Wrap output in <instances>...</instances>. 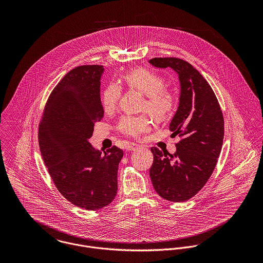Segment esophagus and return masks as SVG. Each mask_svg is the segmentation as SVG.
<instances>
[{
  "instance_id": "esophagus-1",
  "label": "esophagus",
  "mask_w": 263,
  "mask_h": 263,
  "mask_svg": "<svg viewBox=\"0 0 263 263\" xmlns=\"http://www.w3.org/2000/svg\"><path fill=\"white\" fill-rule=\"evenodd\" d=\"M140 148V146L139 145H137V144H134V143H132V144H128L126 147H125V150L126 151H136L137 149H139Z\"/></svg>"
}]
</instances>
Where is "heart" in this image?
Returning <instances> with one entry per match:
<instances>
[{"label": "heart", "mask_w": 263, "mask_h": 263, "mask_svg": "<svg viewBox=\"0 0 263 263\" xmlns=\"http://www.w3.org/2000/svg\"><path fill=\"white\" fill-rule=\"evenodd\" d=\"M124 83L141 93L145 94L142 108L147 110L157 120H164L175 111V94L164 86V79L148 69H137L123 76ZM121 95L120 87L111 83L101 95V103L104 111L111 112L115 109ZM118 130L127 137L139 138L151 130V120L148 115H124L117 126Z\"/></svg>", "instance_id": "obj_1"}]
</instances>
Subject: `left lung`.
Instances as JSON below:
<instances>
[{
  "instance_id": "1",
  "label": "left lung",
  "mask_w": 263,
  "mask_h": 263,
  "mask_svg": "<svg viewBox=\"0 0 263 263\" xmlns=\"http://www.w3.org/2000/svg\"><path fill=\"white\" fill-rule=\"evenodd\" d=\"M150 64L169 67L179 76V106L169 128L181 140L173 155L151 148L150 177L161 197L181 202L203 187L215 170L223 146L224 116L212 87L189 63L178 58H154Z\"/></svg>"
}]
</instances>
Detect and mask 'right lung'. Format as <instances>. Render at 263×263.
I'll list each match as a JSON object with an SVG mask.
<instances>
[{
  "instance_id": "obj_1",
  "label": "right lung",
  "mask_w": 263,
  "mask_h": 263,
  "mask_svg": "<svg viewBox=\"0 0 263 263\" xmlns=\"http://www.w3.org/2000/svg\"><path fill=\"white\" fill-rule=\"evenodd\" d=\"M104 69L85 65L71 70L50 93L38 128L42 159L58 190L78 208L108 205L117 192L118 164L123 151L104 154L88 140L103 117L100 78Z\"/></svg>"
}]
</instances>
